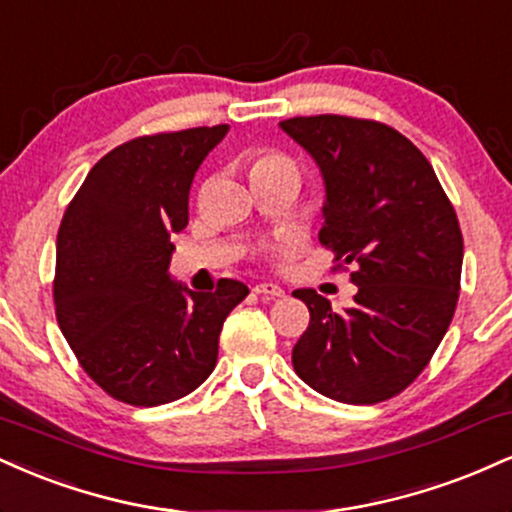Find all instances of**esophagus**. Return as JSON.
I'll use <instances>...</instances> for the list:
<instances>
[{"instance_id":"1","label":"esophagus","mask_w":512,"mask_h":512,"mask_svg":"<svg viewBox=\"0 0 512 512\" xmlns=\"http://www.w3.org/2000/svg\"><path fill=\"white\" fill-rule=\"evenodd\" d=\"M254 292L261 294V297H266V299L285 297V290H282L280 285H275V282H261V285L254 287Z\"/></svg>"}]
</instances>
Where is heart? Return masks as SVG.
I'll list each match as a JSON object with an SVG mask.
<instances>
[{
	"label": "heart",
	"instance_id": "obj_1",
	"mask_svg": "<svg viewBox=\"0 0 512 512\" xmlns=\"http://www.w3.org/2000/svg\"><path fill=\"white\" fill-rule=\"evenodd\" d=\"M275 167H282V170H294L292 160L285 158L280 153H263L258 155V160L254 162V170H275Z\"/></svg>",
	"mask_w": 512,
	"mask_h": 512
}]
</instances>
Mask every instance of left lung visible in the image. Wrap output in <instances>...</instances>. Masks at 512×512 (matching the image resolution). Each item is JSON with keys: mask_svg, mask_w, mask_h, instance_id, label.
Returning a JSON list of instances; mask_svg holds the SVG:
<instances>
[{"mask_svg": "<svg viewBox=\"0 0 512 512\" xmlns=\"http://www.w3.org/2000/svg\"><path fill=\"white\" fill-rule=\"evenodd\" d=\"M314 158L326 201L323 246L352 263L354 304L333 311L297 290L309 328L292 350L297 376L347 405L405 390L441 345L458 306L462 232L434 167L410 138L371 119L318 114L280 122Z\"/></svg>", "mask_w": 512, "mask_h": 512, "instance_id": "left-lung-1", "label": "left lung"}]
</instances>
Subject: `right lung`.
Instances as JSON below:
<instances>
[{
  "instance_id": "add662e5",
  "label": "right lung",
  "mask_w": 512,
  "mask_h": 512,
  "mask_svg": "<svg viewBox=\"0 0 512 512\" xmlns=\"http://www.w3.org/2000/svg\"><path fill=\"white\" fill-rule=\"evenodd\" d=\"M227 131L198 126L122 143L95 162L59 225V328L83 371L126 405H165L201 386L218 362L222 323L249 294L227 278L194 292L167 273L194 174Z\"/></svg>"
}]
</instances>
